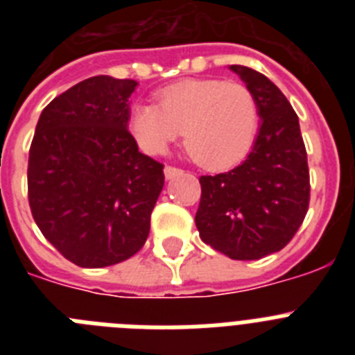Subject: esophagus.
Returning a JSON list of instances; mask_svg holds the SVG:
<instances>
[{
	"label": "esophagus",
	"instance_id": "esophagus-1",
	"mask_svg": "<svg viewBox=\"0 0 355 355\" xmlns=\"http://www.w3.org/2000/svg\"><path fill=\"white\" fill-rule=\"evenodd\" d=\"M163 172H165V178L167 180H174V178H178V175L183 174V171L178 167H172V165H167V167L163 168Z\"/></svg>",
	"mask_w": 355,
	"mask_h": 355
}]
</instances>
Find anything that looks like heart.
Instances as JSON below:
<instances>
[{"mask_svg":"<svg viewBox=\"0 0 355 355\" xmlns=\"http://www.w3.org/2000/svg\"><path fill=\"white\" fill-rule=\"evenodd\" d=\"M131 131L147 153H163L184 131V147L200 167H231L252 147L259 130V103L243 83L192 78L158 92V105L131 106Z\"/></svg>","mask_w":355,"mask_h":355,"instance_id":"1","label":"heart"}]
</instances>
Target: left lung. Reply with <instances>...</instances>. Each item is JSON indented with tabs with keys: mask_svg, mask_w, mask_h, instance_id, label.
<instances>
[{
	"mask_svg": "<svg viewBox=\"0 0 355 355\" xmlns=\"http://www.w3.org/2000/svg\"><path fill=\"white\" fill-rule=\"evenodd\" d=\"M259 103L261 126L249 156L227 172L200 175V240L231 259L284 249L309 208V167L299 117L265 74L231 65Z\"/></svg>",
	"mask_w": 355,
	"mask_h": 355,
	"instance_id": "8db88e82",
	"label": "left lung"
}]
</instances>
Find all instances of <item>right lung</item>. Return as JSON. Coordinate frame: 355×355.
I'll use <instances>...</instances> for the list:
<instances>
[{"instance_id":"1","label":"right lung","mask_w":355,"mask_h":355,"mask_svg":"<svg viewBox=\"0 0 355 355\" xmlns=\"http://www.w3.org/2000/svg\"><path fill=\"white\" fill-rule=\"evenodd\" d=\"M137 81L94 76L40 114L28 158V202L40 233L71 263L126 261L149 236L163 163L128 131Z\"/></svg>"}]
</instances>
